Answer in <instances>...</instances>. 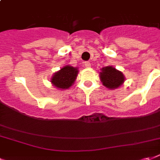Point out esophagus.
Masks as SVG:
<instances>
[{"instance_id":"1","label":"esophagus","mask_w":160,"mask_h":160,"mask_svg":"<svg viewBox=\"0 0 160 160\" xmlns=\"http://www.w3.org/2000/svg\"><path fill=\"white\" fill-rule=\"evenodd\" d=\"M84 66L88 68V67H91V64H90V62H88V61H86V62H84Z\"/></svg>"}]
</instances>
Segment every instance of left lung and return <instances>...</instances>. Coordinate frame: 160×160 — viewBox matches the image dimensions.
<instances>
[{
    "label": "left lung",
    "instance_id": "8db88e82",
    "mask_svg": "<svg viewBox=\"0 0 160 160\" xmlns=\"http://www.w3.org/2000/svg\"><path fill=\"white\" fill-rule=\"evenodd\" d=\"M100 72V79L102 84L109 89H116L121 87L124 82L125 78L122 72L113 67V66H105L101 68Z\"/></svg>",
    "mask_w": 160,
    "mask_h": 160
}]
</instances>
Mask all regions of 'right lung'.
Masks as SVG:
<instances>
[{
  "label": "right lung",
  "instance_id": "1",
  "mask_svg": "<svg viewBox=\"0 0 160 160\" xmlns=\"http://www.w3.org/2000/svg\"><path fill=\"white\" fill-rule=\"evenodd\" d=\"M78 72V67H73L66 65L59 71L53 73L50 82L53 86L59 90L68 89L74 84Z\"/></svg>",
  "mask_w": 160,
  "mask_h": 160
}]
</instances>
